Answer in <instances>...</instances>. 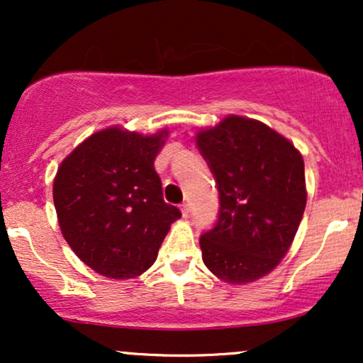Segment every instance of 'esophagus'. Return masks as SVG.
Listing matches in <instances>:
<instances>
[{
  "mask_svg": "<svg viewBox=\"0 0 363 363\" xmlns=\"http://www.w3.org/2000/svg\"><path fill=\"white\" fill-rule=\"evenodd\" d=\"M181 213H182V216H189L191 208H189V205H187V203H184V205H181Z\"/></svg>",
  "mask_w": 363,
  "mask_h": 363,
  "instance_id": "1",
  "label": "esophagus"
}]
</instances>
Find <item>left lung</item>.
Masks as SVG:
<instances>
[{
	"instance_id": "obj_1",
	"label": "left lung",
	"mask_w": 363,
	"mask_h": 363,
	"mask_svg": "<svg viewBox=\"0 0 363 363\" xmlns=\"http://www.w3.org/2000/svg\"><path fill=\"white\" fill-rule=\"evenodd\" d=\"M220 194L218 220L199 239L203 262L222 281L259 280L289 252L306 210L303 158L256 119L227 116L196 135Z\"/></svg>"
}]
</instances>
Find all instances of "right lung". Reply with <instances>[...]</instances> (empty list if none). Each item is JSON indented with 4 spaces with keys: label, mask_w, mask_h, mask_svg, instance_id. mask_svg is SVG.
Listing matches in <instances>:
<instances>
[{
    "label": "right lung",
    "mask_w": 363,
    "mask_h": 363,
    "mask_svg": "<svg viewBox=\"0 0 363 363\" xmlns=\"http://www.w3.org/2000/svg\"><path fill=\"white\" fill-rule=\"evenodd\" d=\"M167 129L143 136L112 126L61 162L52 198L62 237L89 268L112 280L145 273L181 218L153 167Z\"/></svg>",
    "instance_id": "1"
}]
</instances>
